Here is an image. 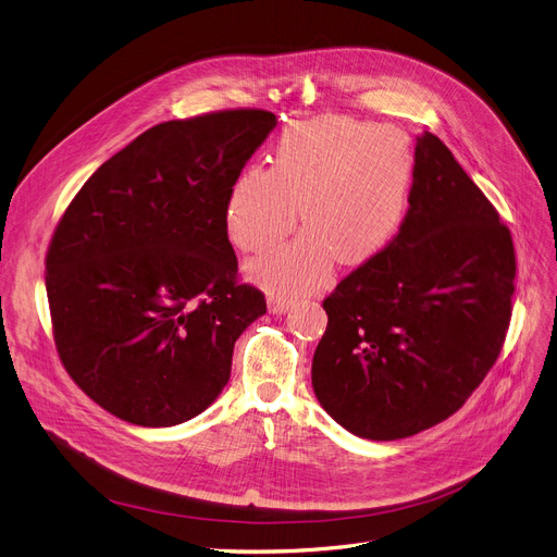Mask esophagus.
<instances>
[{
	"instance_id": "esophagus-1",
	"label": "esophagus",
	"mask_w": 557,
	"mask_h": 557,
	"mask_svg": "<svg viewBox=\"0 0 557 557\" xmlns=\"http://www.w3.org/2000/svg\"><path fill=\"white\" fill-rule=\"evenodd\" d=\"M268 306H270L272 312L281 314V312H285V310H289V308L294 306V299H292V297H278V294H272V297L268 299Z\"/></svg>"
}]
</instances>
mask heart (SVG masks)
<instances>
[{
  "label": "heart",
  "instance_id": "b5f03b06",
  "mask_svg": "<svg viewBox=\"0 0 557 557\" xmlns=\"http://www.w3.org/2000/svg\"><path fill=\"white\" fill-rule=\"evenodd\" d=\"M413 175V150L398 127L346 116L292 123L274 146L272 166L238 173L228 186L224 222L232 243L268 251L297 226L306 232L249 263V276L274 292L310 289L333 258L362 265L403 224Z\"/></svg>",
  "mask_w": 557,
  "mask_h": 557
}]
</instances>
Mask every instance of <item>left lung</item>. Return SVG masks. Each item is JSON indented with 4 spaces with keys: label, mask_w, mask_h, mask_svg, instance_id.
Listing matches in <instances>:
<instances>
[{
    "label": "left lung",
    "mask_w": 557,
    "mask_h": 557,
    "mask_svg": "<svg viewBox=\"0 0 557 557\" xmlns=\"http://www.w3.org/2000/svg\"><path fill=\"white\" fill-rule=\"evenodd\" d=\"M515 247L483 190L432 133L416 141L400 234L323 299L312 386L344 430L398 441L459 411L512 317Z\"/></svg>",
    "instance_id": "8db88e82"
}]
</instances>
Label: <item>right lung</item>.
I'll use <instances>...</instances> for the list:
<instances>
[{
    "label": "right lung",
    "instance_id": "right-lung-1",
    "mask_svg": "<svg viewBox=\"0 0 557 557\" xmlns=\"http://www.w3.org/2000/svg\"><path fill=\"white\" fill-rule=\"evenodd\" d=\"M274 125L251 108L152 125L64 209L45 258L53 342L112 416L171 428L228 382L234 344L268 304L238 281L226 195Z\"/></svg>",
    "mask_w": 557,
    "mask_h": 557
}]
</instances>
